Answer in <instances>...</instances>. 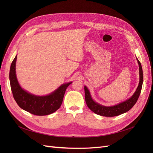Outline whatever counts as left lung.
<instances>
[{
    "label": "left lung",
    "instance_id": "obj_1",
    "mask_svg": "<svg viewBox=\"0 0 153 153\" xmlns=\"http://www.w3.org/2000/svg\"><path fill=\"white\" fill-rule=\"evenodd\" d=\"M137 60L138 66H139V84H138V85L134 94L126 101H123V102L119 103L115 105L107 106L101 105L94 101V100L92 98L89 90L88 89V88L86 86H84L85 102L87 106L91 109V110L95 114L102 115V116L114 117L126 113L135 105L138 99V97L140 96L143 79L142 65L137 58Z\"/></svg>",
    "mask_w": 153,
    "mask_h": 153
}]
</instances>
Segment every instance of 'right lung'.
<instances>
[{
	"label": "right lung",
	"instance_id": "1",
	"mask_svg": "<svg viewBox=\"0 0 153 153\" xmlns=\"http://www.w3.org/2000/svg\"><path fill=\"white\" fill-rule=\"evenodd\" d=\"M17 55L13 61L10 71V81L14 99L21 108L36 115H47L58 110L63 101L67 87L72 82L62 84L52 93L37 96L22 89L16 74Z\"/></svg>",
	"mask_w": 153,
	"mask_h": 153
}]
</instances>
